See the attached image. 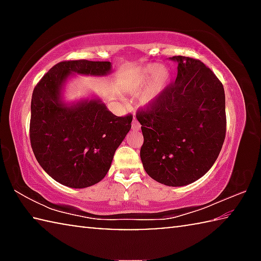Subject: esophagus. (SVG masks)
Wrapping results in <instances>:
<instances>
[{"label":"esophagus","instance_id":"esophagus-1","mask_svg":"<svg viewBox=\"0 0 261 261\" xmlns=\"http://www.w3.org/2000/svg\"><path fill=\"white\" fill-rule=\"evenodd\" d=\"M131 127H132V130H134V131H138V130H140V124H139V122L136 120V117H134V120H132Z\"/></svg>","mask_w":261,"mask_h":261}]
</instances>
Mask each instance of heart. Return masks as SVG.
<instances>
[{"instance_id": "heart-1", "label": "heart", "mask_w": 261, "mask_h": 261, "mask_svg": "<svg viewBox=\"0 0 261 261\" xmlns=\"http://www.w3.org/2000/svg\"><path fill=\"white\" fill-rule=\"evenodd\" d=\"M170 81V72L159 63H148L139 69L131 81V93L140 95L144 106L153 103L160 96Z\"/></svg>"}]
</instances>
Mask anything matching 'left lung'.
I'll return each instance as SVG.
<instances>
[{
  "label": "left lung",
  "mask_w": 261,
  "mask_h": 261,
  "mask_svg": "<svg viewBox=\"0 0 261 261\" xmlns=\"http://www.w3.org/2000/svg\"><path fill=\"white\" fill-rule=\"evenodd\" d=\"M177 77L137 113L144 144V169L156 182L183 187L202 177L218 159L226 137V96L214 72L199 60L173 56Z\"/></svg>",
  "instance_id": "1"
}]
</instances>
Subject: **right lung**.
<instances>
[{
  "label": "right lung",
  "mask_w": 261,
  "mask_h": 261,
  "mask_svg": "<svg viewBox=\"0 0 261 261\" xmlns=\"http://www.w3.org/2000/svg\"><path fill=\"white\" fill-rule=\"evenodd\" d=\"M110 72V62H60L33 90L31 146L42 169L65 187L83 189L99 183L131 129L132 115L116 116L99 98L67 103L62 96L74 73L99 77Z\"/></svg>",
  "instance_id": "right-lung-1"
}]
</instances>
